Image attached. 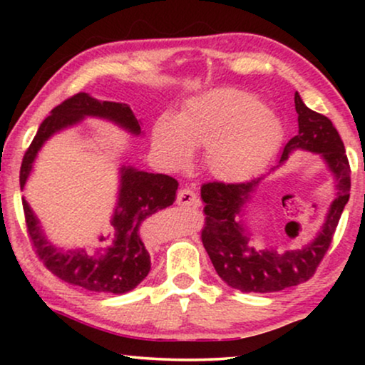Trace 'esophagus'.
Instances as JSON below:
<instances>
[{"label": "esophagus", "mask_w": 365, "mask_h": 365, "mask_svg": "<svg viewBox=\"0 0 365 365\" xmlns=\"http://www.w3.org/2000/svg\"><path fill=\"white\" fill-rule=\"evenodd\" d=\"M176 202H178V206L189 207V206H197L199 199H197V194L194 192L191 187H181L178 191Z\"/></svg>", "instance_id": "34e87169"}]
</instances>
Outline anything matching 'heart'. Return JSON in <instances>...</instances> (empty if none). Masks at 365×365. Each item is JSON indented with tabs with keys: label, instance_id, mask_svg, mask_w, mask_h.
I'll return each mask as SVG.
<instances>
[{
	"label": "heart",
	"instance_id": "heart-1",
	"mask_svg": "<svg viewBox=\"0 0 365 365\" xmlns=\"http://www.w3.org/2000/svg\"><path fill=\"white\" fill-rule=\"evenodd\" d=\"M281 121L261 99L237 89H216L189 101L176 123L161 119L153 144L173 166H186L192 148L206 149L214 176L237 181L257 173L277 151Z\"/></svg>",
	"mask_w": 365,
	"mask_h": 365
}]
</instances>
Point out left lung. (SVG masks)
Wrapping results in <instances>:
<instances>
[{
    "label": "left lung",
    "mask_w": 365,
    "mask_h": 365,
    "mask_svg": "<svg viewBox=\"0 0 365 365\" xmlns=\"http://www.w3.org/2000/svg\"><path fill=\"white\" fill-rule=\"evenodd\" d=\"M294 103L299 133L284 146L281 163L294 149L321 153L337 182V196L316 241L289 251H254L247 246L249 239L236 219L257 187L259 179L244 182L211 181L201 186V197L206 204L202 209L206 214L201 229L202 246L217 276L241 292H277L309 281L329 251L351 194V166L337 129L331 119L309 109L297 93Z\"/></svg>",
    "instance_id": "left-lung-1"
}]
</instances>
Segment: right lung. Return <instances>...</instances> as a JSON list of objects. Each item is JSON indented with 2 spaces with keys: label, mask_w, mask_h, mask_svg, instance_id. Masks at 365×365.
Listing matches in <instances>:
<instances>
[{
  "label": "right lung",
  "mask_w": 365,
  "mask_h": 365,
  "mask_svg": "<svg viewBox=\"0 0 365 365\" xmlns=\"http://www.w3.org/2000/svg\"><path fill=\"white\" fill-rule=\"evenodd\" d=\"M84 116H99L111 119L119 126L126 128L134 134L141 133L139 121L134 118L131 106L124 103L99 101L78 93L64 99L53 109L51 114L39 126L36 136L24 153L19 186L24 187L31 164L43 143L59 129L71 126ZM121 191H119L118 209L114 212L111 226L114 234L108 247L98 256H89L84 251L61 252L46 242L39 231L38 219L34 217L28 202L23 199L24 221H26L28 237L34 252L44 267L61 281L93 292L123 294L131 291L148 276L151 269L149 252L139 236V226L151 214L171 206L176 199L178 181L168 174H151L136 171L133 168H123ZM104 241V237L99 239Z\"/></svg>",
  "instance_id": "1"
}]
</instances>
